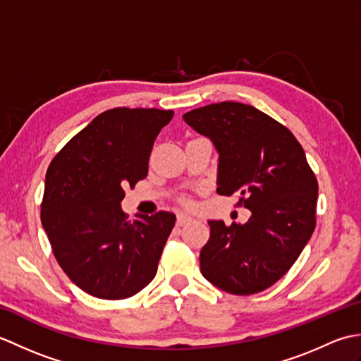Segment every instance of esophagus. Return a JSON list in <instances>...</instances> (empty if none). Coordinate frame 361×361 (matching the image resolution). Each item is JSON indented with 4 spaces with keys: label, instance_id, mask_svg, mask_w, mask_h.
Returning a JSON list of instances; mask_svg holds the SVG:
<instances>
[{
    "label": "esophagus",
    "instance_id": "obj_1",
    "mask_svg": "<svg viewBox=\"0 0 361 361\" xmlns=\"http://www.w3.org/2000/svg\"><path fill=\"white\" fill-rule=\"evenodd\" d=\"M190 220H192V217L188 216V214H178V217H176V225L181 226V225L188 224V221H190Z\"/></svg>",
    "mask_w": 361,
    "mask_h": 361
}]
</instances>
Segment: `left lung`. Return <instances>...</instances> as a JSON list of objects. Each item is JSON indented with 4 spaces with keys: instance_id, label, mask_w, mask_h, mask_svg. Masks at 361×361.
I'll return each mask as SVG.
<instances>
[{
    "instance_id": "obj_1",
    "label": "left lung",
    "mask_w": 361,
    "mask_h": 361,
    "mask_svg": "<svg viewBox=\"0 0 361 361\" xmlns=\"http://www.w3.org/2000/svg\"><path fill=\"white\" fill-rule=\"evenodd\" d=\"M219 153L217 192L239 194L247 224L208 220L200 270L233 295L259 293L286 274L315 229L318 183L293 133L252 105L220 102L183 114Z\"/></svg>"
}]
</instances>
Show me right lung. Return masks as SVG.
Wrapping results in <instances>:
<instances>
[{"label":"right lung","mask_w":361,"mask_h":361,"mask_svg":"<svg viewBox=\"0 0 361 361\" xmlns=\"http://www.w3.org/2000/svg\"><path fill=\"white\" fill-rule=\"evenodd\" d=\"M172 116L158 109L106 110L51 161L42 225L62 270L91 296L130 298L155 278L175 214H136L128 221L121 202L147 176L153 142Z\"/></svg>","instance_id":"right-lung-1"}]
</instances>
